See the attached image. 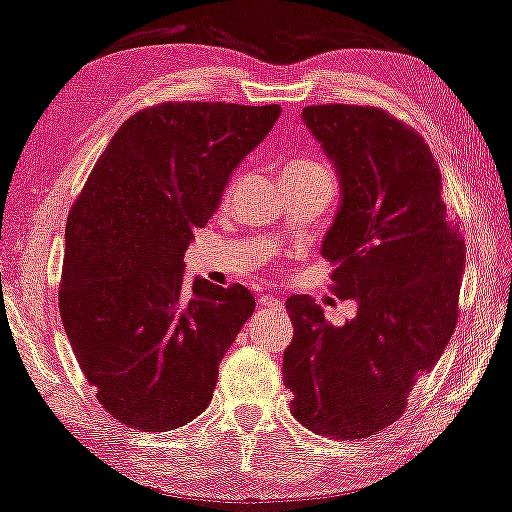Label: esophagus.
<instances>
[{
    "mask_svg": "<svg viewBox=\"0 0 512 512\" xmlns=\"http://www.w3.org/2000/svg\"><path fill=\"white\" fill-rule=\"evenodd\" d=\"M258 307H263V310H282V300L270 296V293H263V296L258 298Z\"/></svg>",
    "mask_w": 512,
    "mask_h": 512,
    "instance_id": "1",
    "label": "esophagus"
}]
</instances>
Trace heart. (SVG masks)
Listing matches in <instances>:
<instances>
[{
    "label": "heart",
    "mask_w": 512,
    "mask_h": 512,
    "mask_svg": "<svg viewBox=\"0 0 512 512\" xmlns=\"http://www.w3.org/2000/svg\"><path fill=\"white\" fill-rule=\"evenodd\" d=\"M314 167H324L321 163H312V160H296V163L286 165V170H314ZM235 186V181L230 184V188Z\"/></svg>",
    "instance_id": "b5f03b06"
}]
</instances>
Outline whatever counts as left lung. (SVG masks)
I'll use <instances>...</instances> for the list:
<instances>
[{
  "label": "left lung",
  "mask_w": 512,
  "mask_h": 512,
  "mask_svg": "<svg viewBox=\"0 0 512 512\" xmlns=\"http://www.w3.org/2000/svg\"><path fill=\"white\" fill-rule=\"evenodd\" d=\"M303 121L340 179V209L321 244L333 289L354 300L342 326L310 296H291L284 352L291 412L321 436H375L403 415L459 317L466 251L443 200L433 153L375 107L317 104Z\"/></svg>",
  "instance_id": "left-lung-1"
}]
</instances>
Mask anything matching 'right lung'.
<instances>
[{
    "label": "right lung",
    "mask_w": 512,
    "mask_h": 512,
    "mask_svg": "<svg viewBox=\"0 0 512 512\" xmlns=\"http://www.w3.org/2000/svg\"><path fill=\"white\" fill-rule=\"evenodd\" d=\"M282 107L163 102L130 116L65 228L60 317L102 408L139 431L193 422L256 300L240 284L184 286L193 230Z\"/></svg>",
    "instance_id": "obj_1"
}]
</instances>
